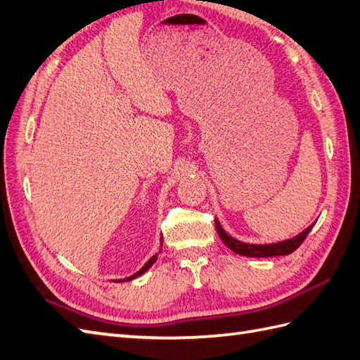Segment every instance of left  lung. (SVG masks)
<instances>
[{
  "label": "left lung",
  "instance_id": "1",
  "mask_svg": "<svg viewBox=\"0 0 360 360\" xmlns=\"http://www.w3.org/2000/svg\"><path fill=\"white\" fill-rule=\"evenodd\" d=\"M313 226H314V223L310 224L301 233L293 236V238H288L284 241L270 243V244H250V243H244V241L233 238L232 235H229L223 229V226L220 224V221H218V218H215V227H217L218 236H220L226 246L229 248L232 252L238 253V255L250 257V258H269V257L288 255V253L295 252L297 248L301 246V243L305 240V236L309 235Z\"/></svg>",
  "mask_w": 360,
  "mask_h": 360
}]
</instances>
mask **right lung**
I'll return each instance as SVG.
<instances>
[{
	"label": "right lung",
	"instance_id": "add662e5",
	"mask_svg": "<svg viewBox=\"0 0 360 360\" xmlns=\"http://www.w3.org/2000/svg\"><path fill=\"white\" fill-rule=\"evenodd\" d=\"M162 243H163V241H162ZM160 249H162V246H160ZM159 253H160V250H159ZM159 253H155V255H153L150 259H148V261H146V264H145L142 269H140L139 271H136L134 275H131V276H128V278H125V279H119V281H114V283H125V281H131V279H136V278H139L140 275H143L145 271H146L148 269H150V267L154 264V262L157 261V257H159Z\"/></svg>",
	"mask_w": 360,
	"mask_h": 360
}]
</instances>
